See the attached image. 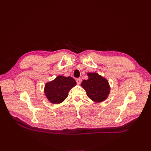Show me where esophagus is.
Masks as SVG:
<instances>
[{
	"label": "esophagus",
	"instance_id": "1",
	"mask_svg": "<svg viewBox=\"0 0 151 151\" xmlns=\"http://www.w3.org/2000/svg\"><path fill=\"white\" fill-rule=\"evenodd\" d=\"M76 82H77V84H80L81 83L82 80H81V79H80V78H78V79H76Z\"/></svg>",
	"mask_w": 151,
	"mask_h": 151
}]
</instances>
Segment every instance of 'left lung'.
<instances>
[{"label":"left lung","instance_id":"left-lung-1","mask_svg":"<svg viewBox=\"0 0 151 151\" xmlns=\"http://www.w3.org/2000/svg\"><path fill=\"white\" fill-rule=\"evenodd\" d=\"M88 76L89 79L84 80L81 84L86 91L87 96L94 102L104 101L110 90L108 81L97 73H88Z\"/></svg>","mask_w":151,"mask_h":151}]
</instances>
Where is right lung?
<instances>
[{"instance_id": "obj_1", "label": "right lung", "mask_w": 151, "mask_h": 151, "mask_svg": "<svg viewBox=\"0 0 151 151\" xmlns=\"http://www.w3.org/2000/svg\"><path fill=\"white\" fill-rule=\"evenodd\" d=\"M76 85V82L72 77L59 76L45 84V93L52 103L58 104L64 101L68 91Z\"/></svg>"}]
</instances>
